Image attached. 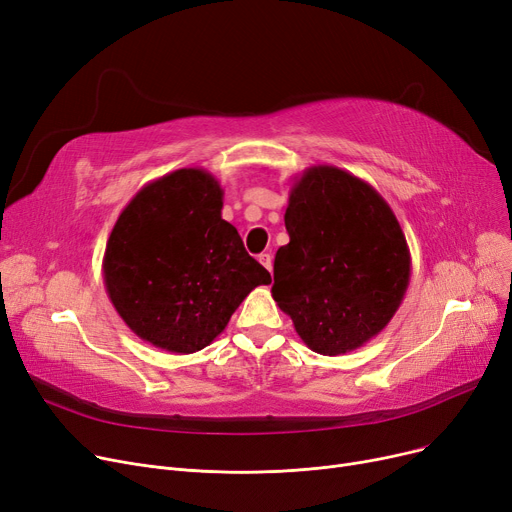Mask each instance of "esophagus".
<instances>
[{"mask_svg": "<svg viewBox=\"0 0 512 512\" xmlns=\"http://www.w3.org/2000/svg\"><path fill=\"white\" fill-rule=\"evenodd\" d=\"M257 259H259V263L265 267L267 272H272V255L270 253H261Z\"/></svg>", "mask_w": 512, "mask_h": 512, "instance_id": "obj_1", "label": "esophagus"}]
</instances>
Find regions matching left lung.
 Returning <instances> with one entry per match:
<instances>
[{
	"label": "left lung",
	"instance_id": "1",
	"mask_svg": "<svg viewBox=\"0 0 512 512\" xmlns=\"http://www.w3.org/2000/svg\"><path fill=\"white\" fill-rule=\"evenodd\" d=\"M290 242L274 261L272 297L319 355H344L378 336L398 311L411 253L394 211L371 184L311 166L290 188Z\"/></svg>",
	"mask_w": 512,
	"mask_h": 512
}]
</instances>
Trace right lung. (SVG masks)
Instances as JSON below:
<instances>
[{
  "instance_id": "add662e5",
  "label": "right lung",
  "mask_w": 512,
  "mask_h": 512,
  "mask_svg": "<svg viewBox=\"0 0 512 512\" xmlns=\"http://www.w3.org/2000/svg\"><path fill=\"white\" fill-rule=\"evenodd\" d=\"M222 197L207 170H174L132 197L107 238V297L134 334L168 353L201 351L253 288L272 282L222 220Z\"/></svg>"
}]
</instances>
